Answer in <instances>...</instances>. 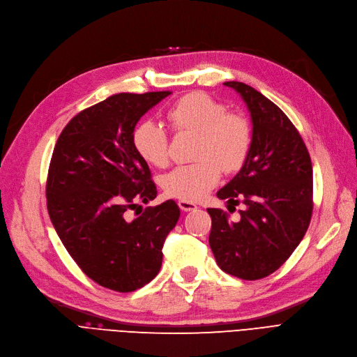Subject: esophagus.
Segmentation results:
<instances>
[{
  "label": "esophagus",
  "mask_w": 357,
  "mask_h": 357,
  "mask_svg": "<svg viewBox=\"0 0 357 357\" xmlns=\"http://www.w3.org/2000/svg\"><path fill=\"white\" fill-rule=\"evenodd\" d=\"M179 208L183 210V212H192V210H197V204H194L192 202H185V200H181L178 203Z\"/></svg>",
  "instance_id": "1"
}]
</instances>
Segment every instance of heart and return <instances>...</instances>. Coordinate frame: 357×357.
<instances>
[{"mask_svg":"<svg viewBox=\"0 0 357 357\" xmlns=\"http://www.w3.org/2000/svg\"><path fill=\"white\" fill-rule=\"evenodd\" d=\"M167 119L176 134L199 135L195 158L199 163L179 166L162 178V187L174 199L197 202L220 179V167L231 174L238 170L252 145V129L240 114L228 113L222 102L203 92H192L175 102ZM137 154L155 167L169 163V139L165 129L145 121L132 132Z\"/></svg>","mask_w":357,"mask_h":357,"instance_id":"obj_1","label":"heart"}]
</instances>
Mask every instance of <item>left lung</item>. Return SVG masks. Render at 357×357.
I'll use <instances>...</instances> for the list:
<instances>
[{"mask_svg": "<svg viewBox=\"0 0 357 357\" xmlns=\"http://www.w3.org/2000/svg\"><path fill=\"white\" fill-rule=\"evenodd\" d=\"M235 89L252 116V145L243 167L218 191L220 200L245 204L240 219L220 208L212 218L208 244L218 266L255 281L281 268L305 236L313 210V170L298 130L269 98L243 82Z\"/></svg>", "mask_w": 357, "mask_h": 357, "instance_id": "obj_1", "label": "left lung"}]
</instances>
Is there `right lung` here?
I'll use <instances>...</instances> for the list:
<instances>
[{
  "label": "right lung",
  "instance_id": "obj_1",
  "mask_svg": "<svg viewBox=\"0 0 357 357\" xmlns=\"http://www.w3.org/2000/svg\"><path fill=\"white\" fill-rule=\"evenodd\" d=\"M170 91L121 92L77 113L52 151L48 215L76 265L101 287L130 293L162 268V248L179 219L167 200L130 219L138 202L154 200L151 172L132 145L139 119Z\"/></svg>",
  "mask_w": 357,
  "mask_h": 357
}]
</instances>
